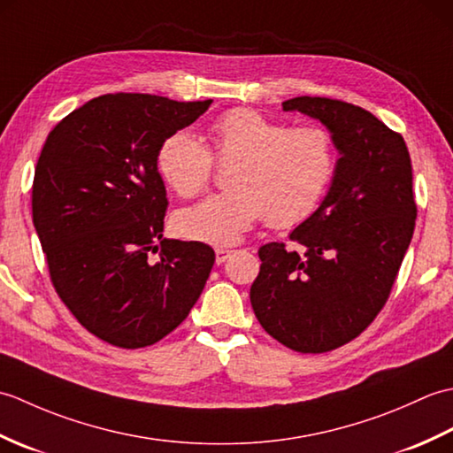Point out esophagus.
Returning a JSON list of instances; mask_svg holds the SVG:
<instances>
[{
	"label": "esophagus",
	"mask_w": 453,
	"mask_h": 453,
	"mask_svg": "<svg viewBox=\"0 0 453 453\" xmlns=\"http://www.w3.org/2000/svg\"><path fill=\"white\" fill-rule=\"evenodd\" d=\"M229 255H232V251H229V249H224V247H218L216 249V263L218 265H221V263H226L227 258H229Z\"/></svg>",
	"instance_id": "1"
}]
</instances>
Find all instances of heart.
<instances>
[{
	"mask_svg": "<svg viewBox=\"0 0 453 453\" xmlns=\"http://www.w3.org/2000/svg\"><path fill=\"white\" fill-rule=\"evenodd\" d=\"M216 161L235 163L227 177L232 190L180 210L175 229L190 242L229 247L261 218L276 229L310 218L333 180L336 148L321 127H290L253 109H234L211 124V151L188 132L171 134L157 150V171L182 198L206 190Z\"/></svg>",
	"mask_w": 453,
	"mask_h": 453,
	"instance_id": "obj_1",
	"label": "heart"
}]
</instances>
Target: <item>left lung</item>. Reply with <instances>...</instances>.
I'll use <instances>...</instances> for the list:
<instances>
[{
  "mask_svg": "<svg viewBox=\"0 0 453 453\" xmlns=\"http://www.w3.org/2000/svg\"><path fill=\"white\" fill-rule=\"evenodd\" d=\"M284 111L319 119L341 157L321 206L290 242L258 249L251 305L288 349L321 354L368 329L383 310L415 232L407 143L370 111L326 97H294Z\"/></svg>",
  "mask_w": 453,
  "mask_h": 453,
  "instance_id": "8db88e82",
  "label": "left lung"
}]
</instances>
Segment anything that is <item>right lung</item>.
I'll return each mask as SVG.
<instances>
[{
	"mask_svg": "<svg viewBox=\"0 0 453 453\" xmlns=\"http://www.w3.org/2000/svg\"><path fill=\"white\" fill-rule=\"evenodd\" d=\"M211 104L109 93L56 124L33 180V224L56 294L85 329L143 349L187 319L214 249L163 239L157 150Z\"/></svg>",
	"mask_w": 453,
	"mask_h": 453,
	"instance_id": "obj_1",
	"label": "right lung"
}]
</instances>
